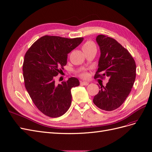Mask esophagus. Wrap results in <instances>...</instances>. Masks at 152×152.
I'll return each mask as SVG.
<instances>
[{"label":"esophagus","mask_w":152,"mask_h":152,"mask_svg":"<svg viewBox=\"0 0 152 152\" xmlns=\"http://www.w3.org/2000/svg\"><path fill=\"white\" fill-rule=\"evenodd\" d=\"M80 83L81 85H85V86H87L89 84V83H88V82H87V81H80Z\"/></svg>","instance_id":"34e87169"}]
</instances>
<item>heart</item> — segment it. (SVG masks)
<instances>
[{
	"instance_id": "obj_1",
	"label": "heart",
	"mask_w": 152,
	"mask_h": 152,
	"mask_svg": "<svg viewBox=\"0 0 152 152\" xmlns=\"http://www.w3.org/2000/svg\"><path fill=\"white\" fill-rule=\"evenodd\" d=\"M82 48H83L84 51H88L90 50H92L93 48H96V46H95V45L94 44V42L93 41H86L83 45ZM81 76L83 77H86V74L85 72H83L81 74Z\"/></svg>"
}]
</instances>
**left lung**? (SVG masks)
Wrapping results in <instances>:
<instances>
[{
    "instance_id": "left-lung-1",
    "label": "left lung",
    "mask_w": 152,
    "mask_h": 152,
    "mask_svg": "<svg viewBox=\"0 0 152 152\" xmlns=\"http://www.w3.org/2000/svg\"><path fill=\"white\" fill-rule=\"evenodd\" d=\"M96 41L101 56L94 77L107 76L109 81L106 86H99L100 90L93 102L100 109L110 111L122 105L131 92L136 79V66L128 50L114 39L99 35Z\"/></svg>"
}]
</instances>
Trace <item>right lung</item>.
<instances>
[{
	"label": "right lung",
	"instance_id": "obj_1",
	"mask_svg": "<svg viewBox=\"0 0 152 152\" xmlns=\"http://www.w3.org/2000/svg\"><path fill=\"white\" fill-rule=\"evenodd\" d=\"M83 41V37L45 36L26 52L23 64L25 88L38 110L48 116H62L71 104V90L80 85L79 80L71 77L57 85L55 77L67 64V54Z\"/></svg>",
	"mask_w": 152,
	"mask_h": 152
}]
</instances>
